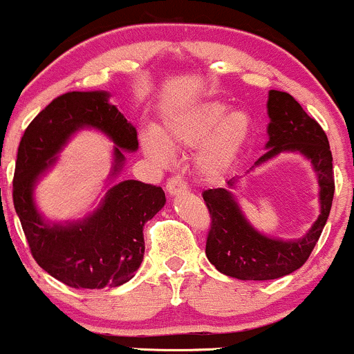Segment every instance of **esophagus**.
<instances>
[{
  "label": "esophagus",
  "mask_w": 354,
  "mask_h": 354,
  "mask_svg": "<svg viewBox=\"0 0 354 354\" xmlns=\"http://www.w3.org/2000/svg\"><path fill=\"white\" fill-rule=\"evenodd\" d=\"M166 192H168L169 196L180 195V193L186 192V183L180 176L169 178V180L166 181Z\"/></svg>",
  "instance_id": "1"
}]
</instances>
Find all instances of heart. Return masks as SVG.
I'll return each instance as SVG.
<instances>
[{"label":"heart","instance_id":"1","mask_svg":"<svg viewBox=\"0 0 354 354\" xmlns=\"http://www.w3.org/2000/svg\"><path fill=\"white\" fill-rule=\"evenodd\" d=\"M254 136V120L245 111H232L221 100H205L173 112L156 136L145 134L142 151L156 162H165L168 151L200 146L196 169L207 180H218L239 161Z\"/></svg>","mask_w":354,"mask_h":354}]
</instances>
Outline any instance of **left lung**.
Here are the masks:
<instances>
[{
    "mask_svg": "<svg viewBox=\"0 0 354 354\" xmlns=\"http://www.w3.org/2000/svg\"><path fill=\"white\" fill-rule=\"evenodd\" d=\"M267 114L270 119L267 126V151L250 171L281 153L301 154L316 173L319 185V216L301 239H275L259 232L247 220L232 193L240 178L228 180L227 188L203 192V200L212 216L205 250L207 257L221 274L240 281H272L292 274L304 266L319 240L335 196L333 154L328 136L319 124L306 114L292 95L281 91L269 92Z\"/></svg>",
    "mask_w": 354,
    "mask_h": 354,
    "instance_id": "left-lung-1",
    "label": "left lung"
}]
</instances>
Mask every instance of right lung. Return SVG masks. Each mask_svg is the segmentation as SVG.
<instances>
[{"instance_id": "obj_1", "label": "right lung", "mask_w": 354, "mask_h": 354, "mask_svg": "<svg viewBox=\"0 0 354 354\" xmlns=\"http://www.w3.org/2000/svg\"><path fill=\"white\" fill-rule=\"evenodd\" d=\"M109 97L106 91L57 97L30 122L18 147L13 203L30 250L41 269L75 289L131 281L145 259V223L166 203L161 186L136 180L112 185L94 212L80 220H46L35 203L38 181L79 131L95 129L114 142L107 185L126 165L123 151H138V131Z\"/></svg>"}]
</instances>
